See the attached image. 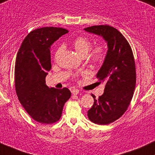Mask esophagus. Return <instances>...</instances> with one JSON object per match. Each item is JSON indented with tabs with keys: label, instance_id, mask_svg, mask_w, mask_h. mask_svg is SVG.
Here are the masks:
<instances>
[{
	"label": "esophagus",
	"instance_id": "34e87169",
	"mask_svg": "<svg viewBox=\"0 0 155 155\" xmlns=\"http://www.w3.org/2000/svg\"><path fill=\"white\" fill-rule=\"evenodd\" d=\"M71 91L72 93V94L74 95H77L79 93V90L76 89V88H73V89L71 90Z\"/></svg>",
	"mask_w": 155,
	"mask_h": 155
}]
</instances>
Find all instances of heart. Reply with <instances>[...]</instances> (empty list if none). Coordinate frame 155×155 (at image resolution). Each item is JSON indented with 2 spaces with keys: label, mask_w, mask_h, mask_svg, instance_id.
Listing matches in <instances>:
<instances>
[{
  "label": "heart",
  "mask_w": 155,
  "mask_h": 155,
  "mask_svg": "<svg viewBox=\"0 0 155 155\" xmlns=\"http://www.w3.org/2000/svg\"><path fill=\"white\" fill-rule=\"evenodd\" d=\"M73 45H74V49L81 56V57H85L91 50V40L85 37H78L73 41ZM62 48H59L58 50L57 51L56 54H58L59 51ZM106 54V49L104 45H96L91 49L90 51L88 57L92 61L96 62H101L105 57Z\"/></svg>",
  "instance_id": "1"
}]
</instances>
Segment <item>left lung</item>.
Returning a JSON list of instances; mask_svg holds the SVG:
<instances>
[{"label": "left lung", "instance_id": "8db88e82", "mask_svg": "<svg viewBox=\"0 0 155 155\" xmlns=\"http://www.w3.org/2000/svg\"><path fill=\"white\" fill-rule=\"evenodd\" d=\"M86 31L102 37L107 42L108 50L96 77L104 82V92L94 98L93 107L87 111L90 120L106 125L116 120L127 111L136 84L135 62L128 41L116 28L107 25H93Z\"/></svg>", "mask_w": 155, "mask_h": 155}]
</instances>
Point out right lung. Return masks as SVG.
Masks as SVG:
<instances>
[{"label":"right lung","instance_id":"add662e5","mask_svg":"<svg viewBox=\"0 0 155 155\" xmlns=\"http://www.w3.org/2000/svg\"><path fill=\"white\" fill-rule=\"evenodd\" d=\"M68 32L57 27L37 28L25 37L17 54V96L25 111L39 123L51 124L58 121L64 103L71 96L67 87L49 88L45 84V76L51 68V45Z\"/></svg>","mask_w":155,"mask_h":155}]
</instances>
